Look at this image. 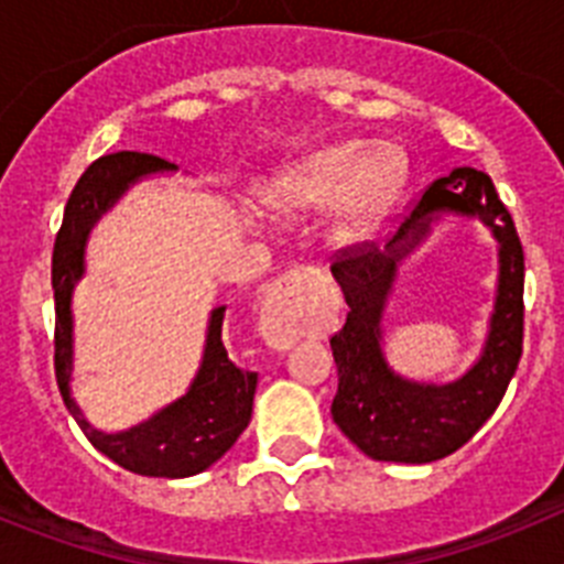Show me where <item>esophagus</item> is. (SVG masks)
Listing matches in <instances>:
<instances>
[{
  "mask_svg": "<svg viewBox=\"0 0 564 564\" xmlns=\"http://www.w3.org/2000/svg\"><path fill=\"white\" fill-rule=\"evenodd\" d=\"M325 276L316 268H293L268 288L259 313V330L268 347L288 350L305 336L316 316V293Z\"/></svg>",
  "mask_w": 564,
  "mask_h": 564,
  "instance_id": "1",
  "label": "esophagus"
}]
</instances>
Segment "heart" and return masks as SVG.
<instances>
[{
  "label": "heart",
  "mask_w": 564,
  "mask_h": 564,
  "mask_svg": "<svg viewBox=\"0 0 564 564\" xmlns=\"http://www.w3.org/2000/svg\"><path fill=\"white\" fill-rule=\"evenodd\" d=\"M364 151L361 141H347L305 154L273 177L265 206L279 217H299L336 200L333 239L367 237L398 200L406 166L395 147H376L367 155Z\"/></svg>",
  "instance_id": "1"
}]
</instances>
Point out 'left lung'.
<instances>
[{
    "label": "left lung",
    "mask_w": 564,
    "mask_h": 564,
    "mask_svg": "<svg viewBox=\"0 0 564 564\" xmlns=\"http://www.w3.org/2000/svg\"><path fill=\"white\" fill-rule=\"evenodd\" d=\"M443 207L477 213L492 226L501 239V291L481 361L460 382L421 388L392 377L382 364L377 322L394 262L420 241L431 214ZM330 271L350 305L347 322L330 338L338 367L330 412L338 430L372 460L432 463L460 449L497 410L522 356L525 257L491 177L477 169H455L423 188L387 248L370 239L338 248Z\"/></svg>",
    "instance_id": "left-lung-1"
}]
</instances>
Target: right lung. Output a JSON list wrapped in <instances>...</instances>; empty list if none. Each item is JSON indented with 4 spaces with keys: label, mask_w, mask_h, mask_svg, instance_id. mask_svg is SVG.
Segmentation results:
<instances>
[{
    "label": "right lung",
    "mask_w": 564,
    "mask_h": 564,
    "mask_svg": "<svg viewBox=\"0 0 564 564\" xmlns=\"http://www.w3.org/2000/svg\"><path fill=\"white\" fill-rule=\"evenodd\" d=\"M169 169V161L149 152H112L87 166L78 177L64 208L62 228L53 246V296H56V381L69 415L76 417L84 435L98 452L143 477H188L220 460L251 421L257 372L239 370L228 358L223 344V316L226 307L212 313L206 356L194 378L192 390L152 421L121 432L104 435L93 430L69 398V356H73V316H69V291L84 271V242L89 226L101 217L104 208L147 172Z\"/></svg>",
    "instance_id": "right-lung-1"
}]
</instances>
